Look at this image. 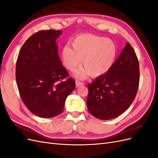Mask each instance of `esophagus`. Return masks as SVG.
<instances>
[{
  "label": "esophagus",
  "instance_id": "esophagus-1",
  "mask_svg": "<svg viewBox=\"0 0 158 158\" xmlns=\"http://www.w3.org/2000/svg\"><path fill=\"white\" fill-rule=\"evenodd\" d=\"M75 83H76V87H79V86H80V85H84V83L80 82V81H78V80H76V81H75Z\"/></svg>",
  "mask_w": 158,
  "mask_h": 158
}]
</instances>
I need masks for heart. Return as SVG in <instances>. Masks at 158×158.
<instances>
[{"label":"heart","mask_w":158,"mask_h":158,"mask_svg":"<svg viewBox=\"0 0 158 158\" xmlns=\"http://www.w3.org/2000/svg\"><path fill=\"white\" fill-rule=\"evenodd\" d=\"M70 45L61 50V59L65 67L74 71L82 63L84 67L75 73L77 78L89 75L99 77L112 68L117 55V47L112 40L93 34H82L76 37Z\"/></svg>","instance_id":"b5f03b06"}]
</instances>
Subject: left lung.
<instances>
[{
	"label": "left lung",
	"instance_id": "left-lung-1",
	"mask_svg": "<svg viewBox=\"0 0 158 158\" xmlns=\"http://www.w3.org/2000/svg\"><path fill=\"white\" fill-rule=\"evenodd\" d=\"M139 77L136 55L127 42L109 71L88 84L89 112L102 120H109L120 115L135 99Z\"/></svg>",
	"mask_w": 158,
	"mask_h": 158
}]
</instances>
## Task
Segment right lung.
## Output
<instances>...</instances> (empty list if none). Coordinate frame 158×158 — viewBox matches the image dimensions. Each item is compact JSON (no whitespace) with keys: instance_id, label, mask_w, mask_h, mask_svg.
I'll return each instance as SVG.
<instances>
[{"instance_id":"1","label":"right lung","mask_w":158,"mask_h":158,"mask_svg":"<svg viewBox=\"0 0 158 158\" xmlns=\"http://www.w3.org/2000/svg\"><path fill=\"white\" fill-rule=\"evenodd\" d=\"M63 31L44 30L33 34L19 52L16 78L23 103L33 114L44 118L59 115L66 98L75 88L58 55L56 39Z\"/></svg>"}]
</instances>
